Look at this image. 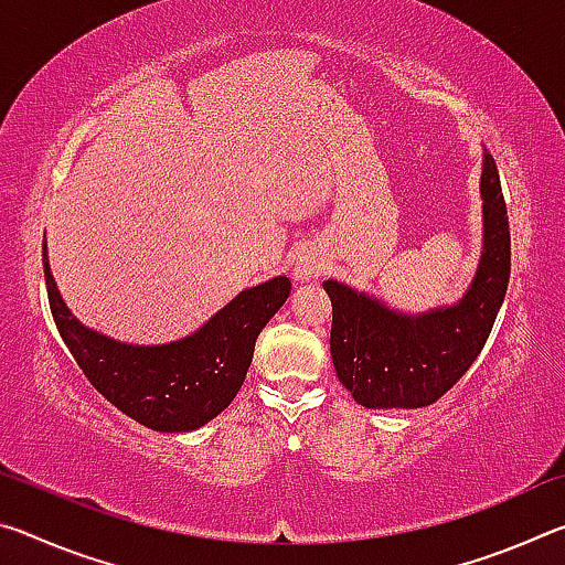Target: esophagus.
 <instances>
[{
	"label": "esophagus",
	"instance_id": "1",
	"mask_svg": "<svg viewBox=\"0 0 565 565\" xmlns=\"http://www.w3.org/2000/svg\"><path fill=\"white\" fill-rule=\"evenodd\" d=\"M323 274V262L319 259L317 254H301L299 262H296L294 266V276L296 281H311V279H319V276Z\"/></svg>",
	"mask_w": 565,
	"mask_h": 565
}]
</instances>
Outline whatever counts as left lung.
Returning <instances> with one entry per match:
<instances>
[{
	"mask_svg": "<svg viewBox=\"0 0 565 565\" xmlns=\"http://www.w3.org/2000/svg\"><path fill=\"white\" fill-rule=\"evenodd\" d=\"M483 252L466 296L418 317L347 284L323 281L333 309L337 376L366 408H424L441 398L481 353L511 276V232L499 169L483 154Z\"/></svg>",
	"mask_w": 565,
	"mask_h": 565,
	"instance_id": "obj_1",
	"label": "left lung"
}]
</instances>
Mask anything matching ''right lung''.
Here are the masks:
<instances>
[{
    "label": "right lung",
    "mask_w": 565,
    "mask_h": 565,
    "mask_svg": "<svg viewBox=\"0 0 565 565\" xmlns=\"http://www.w3.org/2000/svg\"><path fill=\"white\" fill-rule=\"evenodd\" d=\"M44 281L60 337L92 386L151 431H196L232 404L254 359V343L284 301L286 276L246 289L191 337L161 347H134L72 317L46 262Z\"/></svg>",
    "instance_id": "add662e5"
}]
</instances>
